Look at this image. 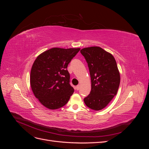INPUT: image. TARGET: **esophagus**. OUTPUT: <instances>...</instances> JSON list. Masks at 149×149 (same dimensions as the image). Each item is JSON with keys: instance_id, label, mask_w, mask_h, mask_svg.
Here are the masks:
<instances>
[{"instance_id": "1", "label": "esophagus", "mask_w": 149, "mask_h": 149, "mask_svg": "<svg viewBox=\"0 0 149 149\" xmlns=\"http://www.w3.org/2000/svg\"><path fill=\"white\" fill-rule=\"evenodd\" d=\"M79 88H80V85L79 84H78V85H77L76 86V90H77V91H78V90L79 89Z\"/></svg>"}]
</instances>
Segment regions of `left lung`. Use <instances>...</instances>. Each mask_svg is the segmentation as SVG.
<instances>
[{
    "label": "left lung",
    "mask_w": 149,
    "mask_h": 149,
    "mask_svg": "<svg viewBox=\"0 0 149 149\" xmlns=\"http://www.w3.org/2000/svg\"><path fill=\"white\" fill-rule=\"evenodd\" d=\"M89 68L91 90L84 99L89 108L100 111L104 108L118 93L120 73L115 58L111 53L99 47L81 49Z\"/></svg>",
    "instance_id": "obj_1"
}]
</instances>
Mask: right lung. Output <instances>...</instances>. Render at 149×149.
<instances>
[{
    "mask_svg": "<svg viewBox=\"0 0 149 149\" xmlns=\"http://www.w3.org/2000/svg\"><path fill=\"white\" fill-rule=\"evenodd\" d=\"M80 48H53L36 58L31 67L30 85L35 96L45 107L64 106L74 92L67 67Z\"/></svg>",
    "mask_w": 149,
    "mask_h": 149,
    "instance_id": "1",
    "label": "right lung"
}]
</instances>
